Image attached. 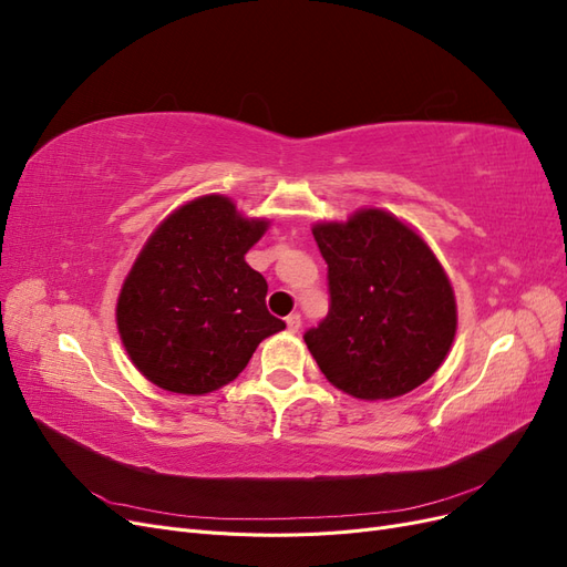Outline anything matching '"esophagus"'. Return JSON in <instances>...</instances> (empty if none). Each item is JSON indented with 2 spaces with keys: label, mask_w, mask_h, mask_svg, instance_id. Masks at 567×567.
I'll list each match as a JSON object with an SVG mask.
<instances>
[{
  "label": "esophagus",
  "mask_w": 567,
  "mask_h": 567,
  "mask_svg": "<svg viewBox=\"0 0 567 567\" xmlns=\"http://www.w3.org/2000/svg\"><path fill=\"white\" fill-rule=\"evenodd\" d=\"M300 323H302V319H300V315H298V312H296V315H288V317H286V326H288V331H290V333H298Z\"/></svg>",
  "instance_id": "34e87169"
}]
</instances>
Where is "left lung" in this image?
<instances>
[{
    "label": "left lung",
    "mask_w": 567,
    "mask_h": 567,
    "mask_svg": "<svg viewBox=\"0 0 567 567\" xmlns=\"http://www.w3.org/2000/svg\"><path fill=\"white\" fill-rule=\"evenodd\" d=\"M329 267V315L305 331L321 373L359 400L431 379L456 333V302L433 250L398 217L362 210L312 229Z\"/></svg>",
    "instance_id": "1"
}]
</instances>
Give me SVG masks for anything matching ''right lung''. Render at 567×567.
<instances>
[{
	"mask_svg": "<svg viewBox=\"0 0 567 567\" xmlns=\"http://www.w3.org/2000/svg\"><path fill=\"white\" fill-rule=\"evenodd\" d=\"M267 221L225 196L182 205L148 238L117 298L123 346L151 383L205 394L234 381L260 342L286 329L267 310V281L244 255Z\"/></svg>",
	"mask_w": 567,
	"mask_h": 567,
	"instance_id": "obj_1",
	"label": "right lung"
}]
</instances>
